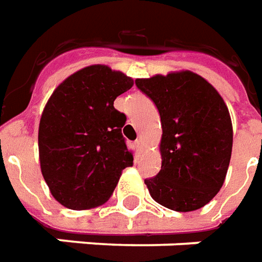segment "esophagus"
I'll return each instance as SVG.
<instances>
[{
	"mask_svg": "<svg viewBox=\"0 0 262 262\" xmlns=\"http://www.w3.org/2000/svg\"><path fill=\"white\" fill-rule=\"evenodd\" d=\"M135 146L138 148V149H142V138H138V140L135 141Z\"/></svg>",
	"mask_w": 262,
	"mask_h": 262,
	"instance_id": "esophagus-1",
	"label": "esophagus"
}]
</instances>
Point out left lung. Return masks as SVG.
Listing matches in <instances>:
<instances>
[{"instance_id":"8db88e82","label":"left lung","mask_w":262,"mask_h":262,"mask_svg":"<svg viewBox=\"0 0 262 262\" xmlns=\"http://www.w3.org/2000/svg\"><path fill=\"white\" fill-rule=\"evenodd\" d=\"M157 105L162 125V166L145 179L152 199L176 211L207 205L223 186L233 148L227 105L214 87L192 72L137 79Z\"/></svg>"}]
</instances>
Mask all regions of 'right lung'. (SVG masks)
Listing matches in <instances>:
<instances>
[{
  "label": "right lung",
  "instance_id": "add662e5",
  "mask_svg": "<svg viewBox=\"0 0 262 262\" xmlns=\"http://www.w3.org/2000/svg\"><path fill=\"white\" fill-rule=\"evenodd\" d=\"M134 80L108 66L94 64L60 83L39 122V161L52 196L72 210L110 199L122 169L133 166L121 128L124 113L114 100Z\"/></svg>",
  "mask_w": 262,
  "mask_h": 262
}]
</instances>
